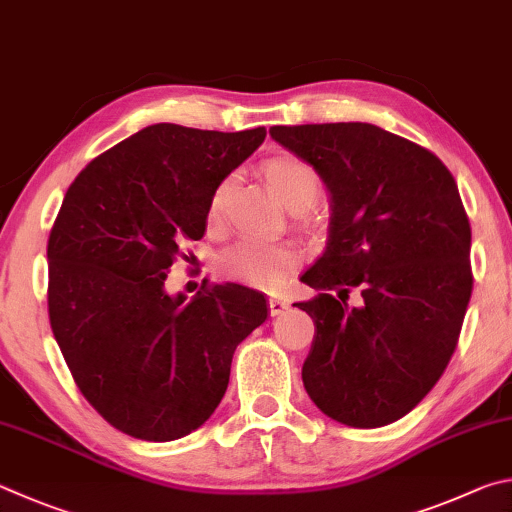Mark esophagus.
Wrapping results in <instances>:
<instances>
[{
	"instance_id": "34e87169",
	"label": "esophagus",
	"mask_w": 512,
	"mask_h": 512,
	"mask_svg": "<svg viewBox=\"0 0 512 512\" xmlns=\"http://www.w3.org/2000/svg\"><path fill=\"white\" fill-rule=\"evenodd\" d=\"M283 310H288V303H285L283 299H270V315H272V317L281 315Z\"/></svg>"
}]
</instances>
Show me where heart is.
I'll return each mask as SVG.
<instances>
[{
	"label": "heart",
	"instance_id": "heart-1",
	"mask_svg": "<svg viewBox=\"0 0 512 512\" xmlns=\"http://www.w3.org/2000/svg\"><path fill=\"white\" fill-rule=\"evenodd\" d=\"M267 182L272 184L276 195L290 206L312 204L319 193V173L308 161L299 157H276L265 164ZM231 191V179H224L215 188L206 220L218 224L224 211V202ZM299 265V251L285 242H261L240 240L224 251L220 258V270L233 281H240L251 288H276L281 285L294 267Z\"/></svg>",
	"mask_w": 512,
	"mask_h": 512
}]
</instances>
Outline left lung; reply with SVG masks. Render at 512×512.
I'll return each mask as SVG.
<instances>
[{
  "mask_svg": "<svg viewBox=\"0 0 512 512\" xmlns=\"http://www.w3.org/2000/svg\"><path fill=\"white\" fill-rule=\"evenodd\" d=\"M330 191L324 256L294 303L315 321L303 362L312 402L337 423L382 427L407 416L447 369L472 294L470 220L432 150L371 123L274 125ZM340 298L360 289L363 306Z\"/></svg>",
  "mask_w": 512,
  "mask_h": 512,
  "instance_id": "8db88e82",
  "label": "left lung"
}]
</instances>
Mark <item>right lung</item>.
I'll use <instances>...</instances> for the list:
<instances>
[{
	"instance_id": "1",
	"label": "right lung",
	"mask_w": 512,
	"mask_h": 512,
	"mask_svg": "<svg viewBox=\"0 0 512 512\" xmlns=\"http://www.w3.org/2000/svg\"><path fill=\"white\" fill-rule=\"evenodd\" d=\"M157 123L105 150L67 188L47 245L49 321L80 393L119 432L166 443L206 423L231 357L267 319L261 292L164 281L206 229L215 188L265 141Z\"/></svg>"
}]
</instances>
